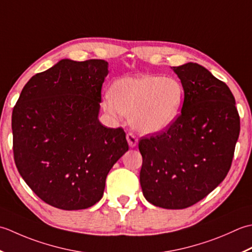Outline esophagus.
<instances>
[{"mask_svg":"<svg viewBox=\"0 0 252 252\" xmlns=\"http://www.w3.org/2000/svg\"><path fill=\"white\" fill-rule=\"evenodd\" d=\"M126 139H127V142H128V145H129V147H131V148L137 147L138 139H137V137L133 135V133L128 132L126 136Z\"/></svg>","mask_w":252,"mask_h":252,"instance_id":"esophagus-1","label":"esophagus"}]
</instances>
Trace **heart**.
<instances>
[{
	"label": "heart",
	"mask_w": 252,
	"mask_h": 252,
	"mask_svg": "<svg viewBox=\"0 0 252 252\" xmlns=\"http://www.w3.org/2000/svg\"><path fill=\"white\" fill-rule=\"evenodd\" d=\"M184 87L173 77L141 75L115 80L104 106L129 116L130 125L147 135L167 130L181 113Z\"/></svg>",
	"instance_id": "b5f03b06"
}]
</instances>
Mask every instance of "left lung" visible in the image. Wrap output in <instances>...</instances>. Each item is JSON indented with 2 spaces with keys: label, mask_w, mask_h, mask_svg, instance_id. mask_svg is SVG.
Returning a JSON list of instances; mask_svg holds the SVG:
<instances>
[{
  "label": "left lung",
  "mask_w": 252,
  "mask_h": 252,
  "mask_svg": "<svg viewBox=\"0 0 252 252\" xmlns=\"http://www.w3.org/2000/svg\"><path fill=\"white\" fill-rule=\"evenodd\" d=\"M172 69L184 87L182 113L165 132L140 139V185L153 205L179 210L226 177L240 121L232 91L207 68L190 62Z\"/></svg>",
  "instance_id": "left-lung-1"
}]
</instances>
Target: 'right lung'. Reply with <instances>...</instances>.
Returning a JSON list of instances; mask_svg holds the SVG:
<instances>
[{
    "mask_svg": "<svg viewBox=\"0 0 252 252\" xmlns=\"http://www.w3.org/2000/svg\"><path fill=\"white\" fill-rule=\"evenodd\" d=\"M103 60L64 59L25 85L12 115L20 176L37 196L62 210L100 201L113 165L128 151L125 131L99 121Z\"/></svg>",
    "mask_w": 252,
    "mask_h": 252,
    "instance_id": "add662e5",
    "label": "right lung"
}]
</instances>
